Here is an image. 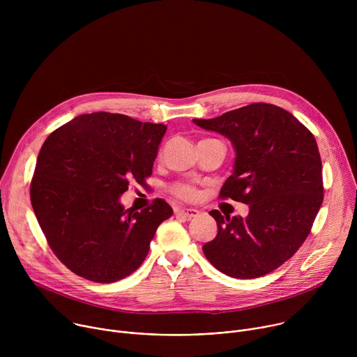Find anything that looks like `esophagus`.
<instances>
[{
  "instance_id": "34e87169",
  "label": "esophagus",
  "mask_w": 357,
  "mask_h": 357,
  "mask_svg": "<svg viewBox=\"0 0 357 357\" xmlns=\"http://www.w3.org/2000/svg\"><path fill=\"white\" fill-rule=\"evenodd\" d=\"M175 213L179 215V216H183L185 219L189 220V219L196 218V216L199 215V211H197V209H193V208H181V209H176Z\"/></svg>"
}]
</instances>
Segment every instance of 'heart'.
Listing matches in <instances>:
<instances>
[{"label":"heart","instance_id":"1","mask_svg":"<svg viewBox=\"0 0 357 357\" xmlns=\"http://www.w3.org/2000/svg\"><path fill=\"white\" fill-rule=\"evenodd\" d=\"M169 189L175 196L185 199V200H190L196 196V189L186 182H175L171 185Z\"/></svg>","mask_w":357,"mask_h":357}]
</instances>
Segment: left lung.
Masks as SVG:
<instances>
[{
	"instance_id": "obj_1",
	"label": "left lung",
	"mask_w": 357,
	"mask_h": 357,
	"mask_svg": "<svg viewBox=\"0 0 357 357\" xmlns=\"http://www.w3.org/2000/svg\"><path fill=\"white\" fill-rule=\"evenodd\" d=\"M193 123L231 141L234 169L219 196L250 209L247 218L209 212L218 236L203 245V254L233 278L274 271L308 237L322 205V162L315 137L291 113L267 103Z\"/></svg>"
}]
</instances>
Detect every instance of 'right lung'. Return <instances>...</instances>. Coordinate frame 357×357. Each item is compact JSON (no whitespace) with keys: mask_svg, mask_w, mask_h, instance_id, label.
<instances>
[{"mask_svg":"<svg viewBox=\"0 0 357 357\" xmlns=\"http://www.w3.org/2000/svg\"><path fill=\"white\" fill-rule=\"evenodd\" d=\"M167 126L124 114H82L50 134L36 160L31 203L55 256L76 275L116 282L145 260L172 208L154 199L124 209L131 181L145 185Z\"/></svg>","mask_w":357,"mask_h":357,"instance_id":"right-lung-1","label":"right lung"}]
</instances>
